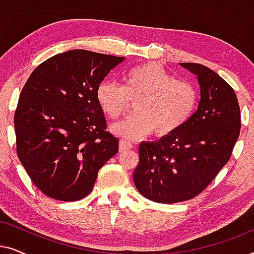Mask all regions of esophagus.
I'll list each match as a JSON object with an SVG mask.
<instances>
[{"label": "esophagus", "instance_id": "obj_1", "mask_svg": "<svg viewBox=\"0 0 254 254\" xmlns=\"http://www.w3.org/2000/svg\"><path fill=\"white\" fill-rule=\"evenodd\" d=\"M131 147H133V144H131L130 142H128L126 140H120V144H119V150L120 151L128 150V149H130Z\"/></svg>", "mask_w": 254, "mask_h": 254}]
</instances>
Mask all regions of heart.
Wrapping results in <instances>:
<instances>
[{
  "instance_id": "heart-1",
  "label": "heart",
  "mask_w": 254,
  "mask_h": 254,
  "mask_svg": "<svg viewBox=\"0 0 254 254\" xmlns=\"http://www.w3.org/2000/svg\"><path fill=\"white\" fill-rule=\"evenodd\" d=\"M96 100L110 119H118L130 103H136L135 116L113 125L112 131L128 140H138L152 131L163 137L179 130L195 111L197 92L190 83L175 79L162 65L148 62L129 69L123 85L100 82Z\"/></svg>"
}]
</instances>
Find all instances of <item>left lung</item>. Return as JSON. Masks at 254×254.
Segmentation results:
<instances>
[{
    "label": "left lung",
    "instance_id": "left-lung-1",
    "mask_svg": "<svg viewBox=\"0 0 254 254\" xmlns=\"http://www.w3.org/2000/svg\"><path fill=\"white\" fill-rule=\"evenodd\" d=\"M180 65L197 76L199 106L176 133L141 142L133 177L138 192L159 203L182 202L202 192L230 159L241 131L234 89L206 65Z\"/></svg>",
    "mask_w": 254,
    "mask_h": 254
}]
</instances>
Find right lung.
<instances>
[{
  "instance_id": "add662e5",
  "label": "right lung",
  "mask_w": 254,
  "mask_h": 254,
  "mask_svg": "<svg viewBox=\"0 0 254 254\" xmlns=\"http://www.w3.org/2000/svg\"><path fill=\"white\" fill-rule=\"evenodd\" d=\"M125 58L85 50L54 55L34 69L15 112L17 155L45 195L77 201L119 149L106 130L97 86Z\"/></svg>"
}]
</instances>
